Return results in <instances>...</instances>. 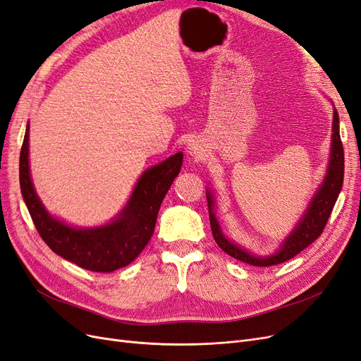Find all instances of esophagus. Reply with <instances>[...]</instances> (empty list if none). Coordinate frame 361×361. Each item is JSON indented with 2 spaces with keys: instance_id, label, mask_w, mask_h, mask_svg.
Instances as JSON below:
<instances>
[{
  "instance_id": "obj_1",
  "label": "esophagus",
  "mask_w": 361,
  "mask_h": 361,
  "mask_svg": "<svg viewBox=\"0 0 361 361\" xmlns=\"http://www.w3.org/2000/svg\"><path fill=\"white\" fill-rule=\"evenodd\" d=\"M190 152H191V155H194L195 158H200L202 157V149H200V146H197V145H190Z\"/></svg>"
}]
</instances>
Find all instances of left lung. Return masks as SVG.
<instances>
[{"label": "left lung", "mask_w": 361, "mask_h": 361, "mask_svg": "<svg viewBox=\"0 0 361 361\" xmlns=\"http://www.w3.org/2000/svg\"><path fill=\"white\" fill-rule=\"evenodd\" d=\"M333 135H331V154H330V164L327 169V175L324 182L319 186L315 197L310 202L306 214L297 224V227L288 235L285 242L282 243L281 250L270 257H254L252 254L246 252L238 245L230 242L226 235L222 234L219 224L214 215V195L207 192V206H209V218H210V228H212L214 239L218 243L221 250L228 254L230 257L243 261L246 264L257 266V267H269L285 263L290 258L295 257L302 252L305 247L310 243H314L321 233L324 231L326 224L331 215V210L334 203H336L342 183H343V167H345V158H343V146L341 140L339 133V116L338 111L334 109L333 111Z\"/></svg>", "instance_id": "left-lung-1"}]
</instances>
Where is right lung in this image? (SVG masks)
<instances>
[{"instance_id":"1","label":"right lung","mask_w":361,"mask_h":361,"mask_svg":"<svg viewBox=\"0 0 361 361\" xmlns=\"http://www.w3.org/2000/svg\"><path fill=\"white\" fill-rule=\"evenodd\" d=\"M28 130L20 149L19 180L40 238L55 254L86 270L109 273L128 266L152 238L159 206L180 171L182 152L143 173L118 219L100 228L78 230L49 215L35 194L28 164Z\"/></svg>"}]
</instances>
